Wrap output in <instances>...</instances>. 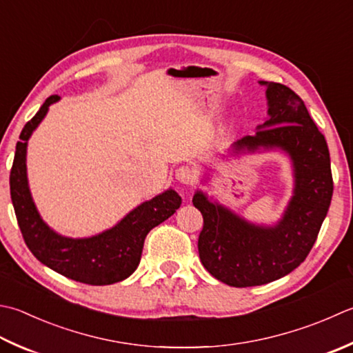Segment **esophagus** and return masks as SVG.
<instances>
[{"label":"esophagus","instance_id":"1","mask_svg":"<svg viewBox=\"0 0 353 353\" xmlns=\"http://www.w3.org/2000/svg\"><path fill=\"white\" fill-rule=\"evenodd\" d=\"M176 179L181 183H183L186 186H191L196 182V174L190 167H181L176 171Z\"/></svg>","mask_w":353,"mask_h":353}]
</instances>
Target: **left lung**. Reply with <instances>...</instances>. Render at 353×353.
<instances>
[{"label": "left lung", "instance_id": "8db88e82", "mask_svg": "<svg viewBox=\"0 0 353 353\" xmlns=\"http://www.w3.org/2000/svg\"><path fill=\"white\" fill-rule=\"evenodd\" d=\"M269 119L236 148H281L291 156L295 190L275 226H255L197 191L192 203L202 212L199 257L212 277L234 288L260 286L285 277L306 260L319 237L334 192L326 139L305 102L279 82H265Z\"/></svg>", "mask_w": 353, "mask_h": 353}]
</instances>
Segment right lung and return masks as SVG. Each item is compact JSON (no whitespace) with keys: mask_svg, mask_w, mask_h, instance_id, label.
<instances>
[{"mask_svg":"<svg viewBox=\"0 0 353 353\" xmlns=\"http://www.w3.org/2000/svg\"><path fill=\"white\" fill-rule=\"evenodd\" d=\"M58 99V94L47 98L19 134L21 142L17 143L10 170V197L18 226L27 248L43 265L85 285H113L136 271L147 234L181 208L182 199L176 191H165L137 206L112 230L90 239H68L52 231L39 217L30 196L26 150L27 141L43 121L48 105Z\"/></svg>","mask_w":353,"mask_h":353,"instance_id":"1","label":"right lung"}]
</instances>
